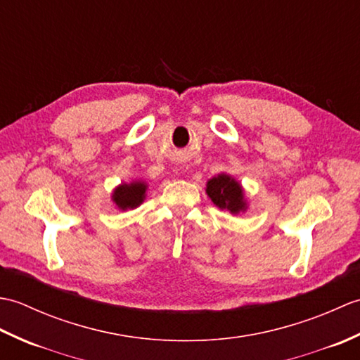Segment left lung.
<instances>
[{"mask_svg":"<svg viewBox=\"0 0 360 360\" xmlns=\"http://www.w3.org/2000/svg\"><path fill=\"white\" fill-rule=\"evenodd\" d=\"M207 195L213 204L219 209H227L232 213L246 210V201H244L243 190L238 182L227 174H219L207 182Z\"/></svg>","mask_w":360,"mask_h":360,"instance_id":"obj_1","label":"left lung"}]
</instances>
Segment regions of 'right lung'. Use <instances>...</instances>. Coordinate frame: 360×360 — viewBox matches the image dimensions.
Here are the masks:
<instances>
[{
  "label": "right lung",
  "instance_id": "obj_1",
  "mask_svg": "<svg viewBox=\"0 0 360 360\" xmlns=\"http://www.w3.org/2000/svg\"><path fill=\"white\" fill-rule=\"evenodd\" d=\"M145 190L147 186L143 182H131V184H122L114 190L112 201L117 204V207L122 210L134 209L139 205L145 198Z\"/></svg>",
  "mask_w": 360,
  "mask_h": 360
}]
</instances>
